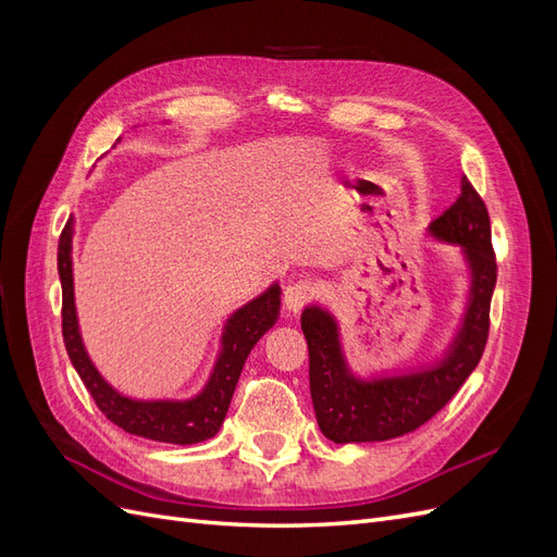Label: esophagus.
Instances as JSON below:
<instances>
[{
    "mask_svg": "<svg viewBox=\"0 0 557 557\" xmlns=\"http://www.w3.org/2000/svg\"><path fill=\"white\" fill-rule=\"evenodd\" d=\"M315 293L318 288L313 281H307V278L293 281L288 288L283 290V307L288 309V313H299L315 297Z\"/></svg>",
    "mask_w": 557,
    "mask_h": 557,
    "instance_id": "obj_1",
    "label": "esophagus"
}]
</instances>
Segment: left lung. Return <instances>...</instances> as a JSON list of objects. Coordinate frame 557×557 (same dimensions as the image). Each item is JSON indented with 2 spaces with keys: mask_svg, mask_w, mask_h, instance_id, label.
Wrapping results in <instances>:
<instances>
[{
  "mask_svg": "<svg viewBox=\"0 0 557 557\" xmlns=\"http://www.w3.org/2000/svg\"><path fill=\"white\" fill-rule=\"evenodd\" d=\"M430 234L465 252L471 288L460 332L434 367L401 376L360 381L350 374L339 344V327L320 307L301 311V332L309 346V385L318 428L334 444L395 440L440 413L474 372L491 332V299L497 262L491 242V215L481 195L465 176L460 197L436 221Z\"/></svg>",
  "mask_w": 557,
  "mask_h": 557,
  "instance_id": "1",
  "label": "left lung"
}]
</instances>
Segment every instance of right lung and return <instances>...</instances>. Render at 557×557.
Returning <instances> with one entry per match:
<instances>
[{"label": "right lung", "mask_w": 557, "mask_h": 557, "mask_svg": "<svg viewBox=\"0 0 557 557\" xmlns=\"http://www.w3.org/2000/svg\"><path fill=\"white\" fill-rule=\"evenodd\" d=\"M72 218L66 221L58 244V272L62 283V336L70 360L78 372L83 385L88 387L95 404L113 425L144 440L188 446L211 440L221 430L230 401L237 387L244 362L260 336L276 323L281 309V288L274 283L260 297L234 311L223 332V348L215 360L213 374L197 397L174 401H139L123 397L102 379L90 362L86 346L81 342L76 307H74V276H72Z\"/></svg>", "instance_id": "1"}]
</instances>
